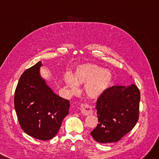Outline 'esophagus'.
Wrapping results in <instances>:
<instances>
[{"instance_id":"34e87169","label":"esophagus","mask_w":159,"mask_h":159,"mask_svg":"<svg viewBox=\"0 0 159 159\" xmlns=\"http://www.w3.org/2000/svg\"><path fill=\"white\" fill-rule=\"evenodd\" d=\"M80 111L84 116L91 115L93 113L92 107L87 104H82L80 105Z\"/></svg>"}]
</instances>
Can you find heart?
<instances>
[{
    "label": "heart",
    "mask_w": 159,
    "mask_h": 159,
    "mask_svg": "<svg viewBox=\"0 0 159 159\" xmlns=\"http://www.w3.org/2000/svg\"><path fill=\"white\" fill-rule=\"evenodd\" d=\"M65 80L72 91L77 90L78 84L85 85V93L89 98L98 99L112 86L114 77L110 71L103 67L84 64L76 68L74 77L67 75Z\"/></svg>",
    "instance_id": "b5f03b06"
}]
</instances>
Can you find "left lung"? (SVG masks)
<instances>
[{
  "label": "left lung",
  "mask_w": 159,
  "mask_h": 159,
  "mask_svg": "<svg viewBox=\"0 0 159 159\" xmlns=\"http://www.w3.org/2000/svg\"><path fill=\"white\" fill-rule=\"evenodd\" d=\"M140 94L135 84L114 86L97 101L99 124L91 132L99 143L119 141L136 124Z\"/></svg>",
  "instance_id": "left-lung-1"
}]
</instances>
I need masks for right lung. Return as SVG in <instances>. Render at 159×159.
I'll use <instances>...</instances> for the list:
<instances>
[{"label": "right lung", "instance_id": "add662e5", "mask_svg": "<svg viewBox=\"0 0 159 159\" xmlns=\"http://www.w3.org/2000/svg\"><path fill=\"white\" fill-rule=\"evenodd\" d=\"M41 61L21 76L15 93V108L21 128L28 135L48 140L58 133L69 113L70 101L60 97L40 75Z\"/></svg>", "mask_w": 159, "mask_h": 159}]
</instances>
